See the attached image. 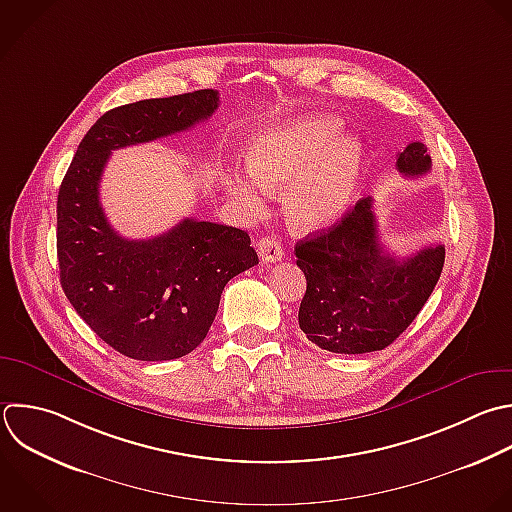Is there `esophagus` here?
<instances>
[{
    "instance_id": "obj_1",
    "label": "esophagus",
    "mask_w": 512,
    "mask_h": 512,
    "mask_svg": "<svg viewBox=\"0 0 512 512\" xmlns=\"http://www.w3.org/2000/svg\"><path fill=\"white\" fill-rule=\"evenodd\" d=\"M256 250H258V256L262 258V262H266V264L282 260V246L276 238H270V236L260 238L256 242Z\"/></svg>"
}]
</instances>
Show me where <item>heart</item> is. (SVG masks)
<instances>
[{"mask_svg":"<svg viewBox=\"0 0 512 512\" xmlns=\"http://www.w3.org/2000/svg\"><path fill=\"white\" fill-rule=\"evenodd\" d=\"M338 122L304 116L258 134L246 152L250 174H230L226 188L248 212H258L268 190L284 186L282 208L298 232L336 222L350 206L360 174L362 148L354 138H338Z\"/></svg>","mask_w":512,"mask_h":512,"instance_id":"b5f03b06","label":"heart"}]
</instances>
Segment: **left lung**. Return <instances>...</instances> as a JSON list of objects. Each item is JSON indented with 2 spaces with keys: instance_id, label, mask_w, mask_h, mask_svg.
<instances>
[{
  "instance_id": "1",
  "label": "left lung",
  "mask_w": 512,
  "mask_h": 512,
  "mask_svg": "<svg viewBox=\"0 0 512 512\" xmlns=\"http://www.w3.org/2000/svg\"><path fill=\"white\" fill-rule=\"evenodd\" d=\"M432 162L424 144L412 142L396 156L404 176H422ZM296 264L306 276L300 330L336 354H364L392 344L432 294L444 246H426L406 258L380 242L372 198H362L334 226L296 244Z\"/></svg>"
}]
</instances>
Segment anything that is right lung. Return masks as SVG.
Returning <instances> with one entry per match:
<instances>
[{
    "mask_svg": "<svg viewBox=\"0 0 512 512\" xmlns=\"http://www.w3.org/2000/svg\"><path fill=\"white\" fill-rule=\"evenodd\" d=\"M216 90L142 100L106 112L84 136L58 194L60 282L76 312L134 360H172L208 334L224 286L258 264L250 236L184 218L150 240L122 238L100 204L112 150L152 142L208 120Z\"/></svg>",
    "mask_w": 512,
    "mask_h": 512,
    "instance_id": "add662e5",
    "label": "right lung"
}]
</instances>
